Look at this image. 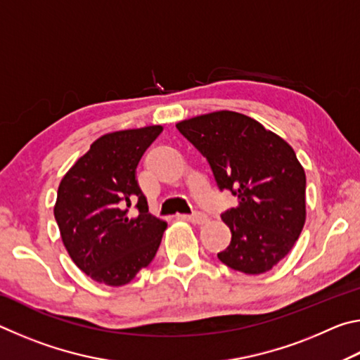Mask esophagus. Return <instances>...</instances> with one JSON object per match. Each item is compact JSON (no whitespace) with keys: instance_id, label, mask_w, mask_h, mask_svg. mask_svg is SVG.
Segmentation results:
<instances>
[{"instance_id":"obj_1","label":"esophagus","mask_w":360,"mask_h":360,"mask_svg":"<svg viewBox=\"0 0 360 360\" xmlns=\"http://www.w3.org/2000/svg\"><path fill=\"white\" fill-rule=\"evenodd\" d=\"M184 219H187L188 222L192 224H197V225H202L205 222H208V216L203 214V212H195L192 216H182Z\"/></svg>"}]
</instances>
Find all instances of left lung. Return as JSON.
<instances>
[{"mask_svg": "<svg viewBox=\"0 0 360 360\" xmlns=\"http://www.w3.org/2000/svg\"><path fill=\"white\" fill-rule=\"evenodd\" d=\"M176 127L206 157L219 188L238 197L222 214L231 241L219 260L246 275L271 270L294 248L307 219V176L294 149L233 111L197 115Z\"/></svg>", "mask_w": 360, "mask_h": 360, "instance_id": "1", "label": "left lung"}]
</instances>
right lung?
Instances as JSON below:
<instances>
[{"mask_svg": "<svg viewBox=\"0 0 360 360\" xmlns=\"http://www.w3.org/2000/svg\"><path fill=\"white\" fill-rule=\"evenodd\" d=\"M162 130L150 125L103 135L60 182L53 216L62 241L96 283L129 284L160 246L167 222L149 212L136 167ZM131 205L138 215L129 212Z\"/></svg>", "mask_w": 360, "mask_h": 360, "instance_id": "obj_1", "label": "right lung"}]
</instances>
